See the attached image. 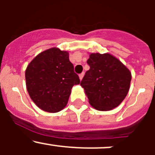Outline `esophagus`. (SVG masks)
Wrapping results in <instances>:
<instances>
[{
  "label": "esophagus",
  "mask_w": 155,
  "mask_h": 155,
  "mask_svg": "<svg viewBox=\"0 0 155 155\" xmlns=\"http://www.w3.org/2000/svg\"><path fill=\"white\" fill-rule=\"evenodd\" d=\"M79 79H80V80H82V78H83V76H84V73H82L81 74H79Z\"/></svg>",
  "instance_id": "obj_1"
}]
</instances>
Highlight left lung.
Segmentation results:
<instances>
[{"label": "left lung", "instance_id": "obj_1", "mask_svg": "<svg viewBox=\"0 0 155 155\" xmlns=\"http://www.w3.org/2000/svg\"><path fill=\"white\" fill-rule=\"evenodd\" d=\"M90 69L80 85L89 104L99 111H109L121 104L130 89L131 73L122 62L109 53H90Z\"/></svg>", "mask_w": 155, "mask_h": 155}]
</instances>
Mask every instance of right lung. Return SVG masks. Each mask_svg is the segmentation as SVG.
<instances>
[{
  "instance_id": "right-lung-1",
  "label": "right lung",
  "mask_w": 155,
  "mask_h": 155,
  "mask_svg": "<svg viewBox=\"0 0 155 155\" xmlns=\"http://www.w3.org/2000/svg\"><path fill=\"white\" fill-rule=\"evenodd\" d=\"M68 51L50 48L37 54L25 70L30 97L40 109L60 112L67 106L73 85L80 83Z\"/></svg>"
}]
</instances>
